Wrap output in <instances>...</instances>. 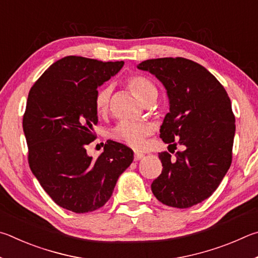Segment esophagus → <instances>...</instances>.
Segmentation results:
<instances>
[{"mask_svg":"<svg viewBox=\"0 0 258 258\" xmlns=\"http://www.w3.org/2000/svg\"><path fill=\"white\" fill-rule=\"evenodd\" d=\"M144 156H145V155H144L143 153H141V152H135L134 159H135V161H139V160H142Z\"/></svg>","mask_w":258,"mask_h":258,"instance_id":"1","label":"esophagus"}]
</instances>
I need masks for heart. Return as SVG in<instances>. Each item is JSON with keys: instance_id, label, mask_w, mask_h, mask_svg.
Here are the masks:
<instances>
[{"instance_id": "obj_1", "label": "heart", "mask_w": 258, "mask_h": 258, "mask_svg": "<svg viewBox=\"0 0 258 258\" xmlns=\"http://www.w3.org/2000/svg\"><path fill=\"white\" fill-rule=\"evenodd\" d=\"M126 87L143 104L156 97L157 89L150 79L144 76H132L126 79ZM112 88L110 86L97 90L95 95V110L98 115H105L110 108ZM153 133V126L146 122H121L112 132V137L116 142L134 148H141L146 137Z\"/></svg>"}]
</instances>
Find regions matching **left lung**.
<instances>
[{
    "instance_id": "1",
    "label": "left lung",
    "mask_w": 258,
    "mask_h": 258,
    "mask_svg": "<svg viewBox=\"0 0 258 258\" xmlns=\"http://www.w3.org/2000/svg\"><path fill=\"white\" fill-rule=\"evenodd\" d=\"M137 68L154 75L166 89L170 112L160 129L162 141L183 148L174 157L160 153L163 170L152 191L165 205L188 209L209 198L231 165L236 132L231 101L209 70L188 58H152Z\"/></svg>"
}]
</instances>
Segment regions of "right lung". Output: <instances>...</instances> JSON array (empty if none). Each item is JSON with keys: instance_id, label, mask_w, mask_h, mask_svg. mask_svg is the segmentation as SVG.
<instances>
[{"instance_id": "right-lung-1", "label": "right lung", "mask_w": 258, "mask_h": 258, "mask_svg": "<svg viewBox=\"0 0 258 258\" xmlns=\"http://www.w3.org/2000/svg\"><path fill=\"white\" fill-rule=\"evenodd\" d=\"M123 61L83 56L57 60L39 77L27 99L22 128L31 172L58 206L87 213L110 200L134 152L110 141L97 159L86 147L95 139L97 87L115 76Z\"/></svg>"}]
</instances>
